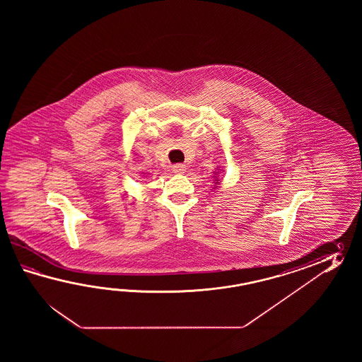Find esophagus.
<instances>
[{"instance_id": "34e87169", "label": "esophagus", "mask_w": 362, "mask_h": 362, "mask_svg": "<svg viewBox=\"0 0 362 362\" xmlns=\"http://www.w3.org/2000/svg\"><path fill=\"white\" fill-rule=\"evenodd\" d=\"M172 170L175 172V173H177V175H182L186 172V165L182 164V163H178V164H175L173 167H172Z\"/></svg>"}]
</instances>
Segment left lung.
Returning a JSON list of instances; mask_svg holds the SVG:
<instances>
[{"mask_svg": "<svg viewBox=\"0 0 362 362\" xmlns=\"http://www.w3.org/2000/svg\"><path fill=\"white\" fill-rule=\"evenodd\" d=\"M215 181H216V185L218 184V180H217V176H215Z\"/></svg>", "mask_w": 362, "mask_h": 362, "instance_id": "left-lung-1", "label": "left lung"}]
</instances>
